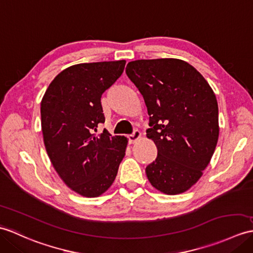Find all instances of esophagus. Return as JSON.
I'll return each mask as SVG.
<instances>
[{
  "label": "esophagus",
  "mask_w": 253,
  "mask_h": 253,
  "mask_svg": "<svg viewBox=\"0 0 253 253\" xmlns=\"http://www.w3.org/2000/svg\"><path fill=\"white\" fill-rule=\"evenodd\" d=\"M141 138V132L139 130H134L133 133L129 134L128 136V139H129V143H136L137 141Z\"/></svg>",
  "instance_id": "1"
}]
</instances>
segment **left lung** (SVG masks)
Here are the masks:
<instances>
[{"mask_svg": "<svg viewBox=\"0 0 253 253\" xmlns=\"http://www.w3.org/2000/svg\"><path fill=\"white\" fill-rule=\"evenodd\" d=\"M126 73L143 96L156 160L145 168L156 190L181 194L209 165L219 139V109L212 88L197 70L174 58L141 59Z\"/></svg>", "mask_w": 253, "mask_h": 253, "instance_id": "8db88e82", "label": "left lung"}]
</instances>
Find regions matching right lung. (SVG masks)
I'll list each match as a JSON object with an SVG mask.
<instances>
[{"instance_id": "add662e5", "label": "right lung", "mask_w": 253, "mask_h": 253, "mask_svg": "<svg viewBox=\"0 0 253 253\" xmlns=\"http://www.w3.org/2000/svg\"><path fill=\"white\" fill-rule=\"evenodd\" d=\"M126 60L80 63L51 81L41 101V124L49 160L67 186L85 197L109 190L125 156L128 139L96 136L104 123L102 93L124 72Z\"/></svg>"}]
</instances>
